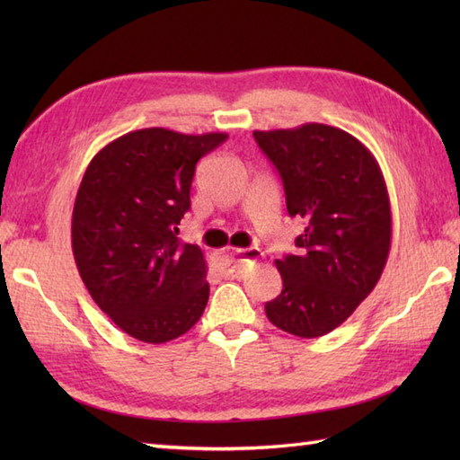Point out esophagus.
I'll return each mask as SVG.
<instances>
[{"label":"esophagus","instance_id":"obj_1","mask_svg":"<svg viewBox=\"0 0 460 460\" xmlns=\"http://www.w3.org/2000/svg\"><path fill=\"white\" fill-rule=\"evenodd\" d=\"M261 257H262V252L255 247L231 251L223 261L221 272H223V275H229V277H241L243 272H245V269L249 265H252V262H257Z\"/></svg>","mask_w":460,"mask_h":460}]
</instances>
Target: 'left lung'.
I'll return each instance as SVG.
<instances>
[{"mask_svg": "<svg viewBox=\"0 0 460 460\" xmlns=\"http://www.w3.org/2000/svg\"><path fill=\"white\" fill-rule=\"evenodd\" d=\"M275 165L290 217H302L296 255L277 259L282 292L265 305L277 328L318 338L338 328L384 272L392 247L389 195L374 155L326 124L252 132Z\"/></svg>", "mask_w": 460, "mask_h": 460, "instance_id": "left-lung-1", "label": "left lung"}]
</instances>
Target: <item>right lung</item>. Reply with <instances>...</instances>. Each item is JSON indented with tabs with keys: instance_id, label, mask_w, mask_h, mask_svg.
<instances>
[{
	"instance_id": "right-lung-1",
	"label": "right lung",
	"mask_w": 460,
	"mask_h": 460,
	"mask_svg": "<svg viewBox=\"0 0 460 460\" xmlns=\"http://www.w3.org/2000/svg\"><path fill=\"white\" fill-rule=\"evenodd\" d=\"M227 134L144 128L94 155L73 209V255L84 287L126 334L164 344L185 334L209 298L205 259L178 239L195 164Z\"/></svg>"
}]
</instances>
